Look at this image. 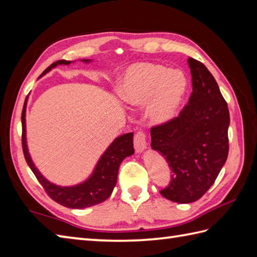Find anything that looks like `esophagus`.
Wrapping results in <instances>:
<instances>
[{
	"label": "esophagus",
	"instance_id": "34e87169",
	"mask_svg": "<svg viewBox=\"0 0 257 257\" xmlns=\"http://www.w3.org/2000/svg\"><path fill=\"white\" fill-rule=\"evenodd\" d=\"M134 145H135V149L138 154H141L144 152L147 148V140H146V135L144 133H137L135 135V139H134Z\"/></svg>",
	"mask_w": 257,
	"mask_h": 257
}]
</instances>
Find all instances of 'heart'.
I'll return each mask as SVG.
<instances>
[{
  "label": "heart",
  "mask_w": 257,
  "mask_h": 257,
  "mask_svg": "<svg viewBox=\"0 0 257 257\" xmlns=\"http://www.w3.org/2000/svg\"><path fill=\"white\" fill-rule=\"evenodd\" d=\"M182 72L155 63H136L124 69L117 84V95L125 105L147 103V117L155 124H166L177 117L187 91Z\"/></svg>",
  "instance_id": "1"
}]
</instances>
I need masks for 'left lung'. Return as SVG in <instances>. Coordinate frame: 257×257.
<instances>
[{
    "mask_svg": "<svg viewBox=\"0 0 257 257\" xmlns=\"http://www.w3.org/2000/svg\"><path fill=\"white\" fill-rule=\"evenodd\" d=\"M193 91L180 116L151 129V149L172 174L162 196L177 203L199 200L227 159L230 112L219 86L203 64L189 57Z\"/></svg>",
    "mask_w": 257,
    "mask_h": 257,
    "instance_id": "left-lung-1",
    "label": "left lung"
}]
</instances>
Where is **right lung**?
Returning <instances> with one entry per match:
<instances>
[{
	"label": "right lung",
	"instance_id": "right-lung-1",
	"mask_svg": "<svg viewBox=\"0 0 257 257\" xmlns=\"http://www.w3.org/2000/svg\"><path fill=\"white\" fill-rule=\"evenodd\" d=\"M85 64H89L91 59H80ZM75 62L70 61H57L48 66L43 74L44 76L53 68L57 67L58 65H69ZM29 98H26L23 111H22V128H23V136H22V145H23V152L27 165L31 168L33 173L35 174L38 181L45 189L47 194L56 201L57 203L62 204L69 209H85L92 205L99 204L107 200L114 185L117 183V176L120 163L127 157L134 155V133L124 134L119 136L112 143L108 146V148L103 151V154L98 159L94 170L90 176L84 181L74 185H57L43 176L38 168L35 166L29 151L26 138V106Z\"/></svg>",
	"mask_w": 257,
	"mask_h": 257
}]
</instances>
